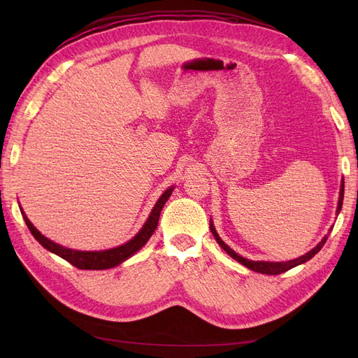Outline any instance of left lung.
Segmentation results:
<instances>
[{
  "mask_svg": "<svg viewBox=\"0 0 358 358\" xmlns=\"http://www.w3.org/2000/svg\"><path fill=\"white\" fill-rule=\"evenodd\" d=\"M342 201H343V182H342V185H341V196H339V204H338V213H339L341 209H342ZM210 231H212L213 237L216 239V242L220 243V246H221V248L224 249V251H225L227 254H229L230 257H233V258L236 259V262H239L241 264L246 266L248 268L254 270V272L264 273V275H280V273L287 272V270H289V268H292V267H296V266H299V264H303V263L309 262V259H310L313 255L318 254V252L321 251V248L324 246V243L327 242V237H329V236H324L322 241H321L315 248L310 249V251H309L308 254L301 255V257H299V258H296V259H291V262H282V263H268V262H251V259H246V258L241 257L239 254H236L230 246H227V245L221 241V237L218 236V233H216V230L213 229V225H210Z\"/></svg>",
  "mask_w": 358,
  "mask_h": 358,
  "instance_id": "obj_1",
  "label": "left lung"
}]
</instances>
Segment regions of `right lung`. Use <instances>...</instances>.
I'll return each mask as SVG.
<instances>
[{
	"label": "right lung",
	"mask_w": 358,
	"mask_h": 358,
	"mask_svg": "<svg viewBox=\"0 0 358 358\" xmlns=\"http://www.w3.org/2000/svg\"><path fill=\"white\" fill-rule=\"evenodd\" d=\"M173 188H169L162 196L159 197V200L157 201V204L154 206L152 212H150L148 221L145 222L143 229L140 230L131 241L127 242L125 245H121L113 249H107V251H92V252H86V251H74V249H69L64 248L55 242H52L49 239H46L34 225L29 222V220L24 215V220L27 222V227L29 229L31 234L36 237V241L45 246L48 251L59 255L61 258L66 259L70 264H73L74 267L82 268V270H104V268H110L115 267L117 264H121L122 262H125L127 258L131 257L133 254H136L140 248H142L148 241L149 237L154 234L157 225H158V220H159V213L164 208L166 201L169 200L170 194H171Z\"/></svg>",
	"instance_id": "1"
}]
</instances>
